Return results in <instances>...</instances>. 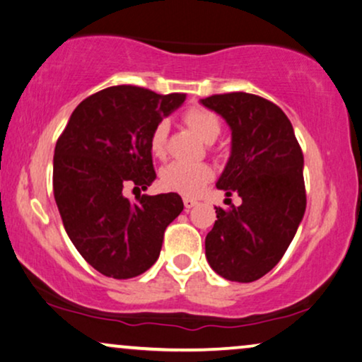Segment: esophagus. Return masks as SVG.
<instances>
[{"label":"esophagus","instance_id":"esophagus-1","mask_svg":"<svg viewBox=\"0 0 362 362\" xmlns=\"http://www.w3.org/2000/svg\"><path fill=\"white\" fill-rule=\"evenodd\" d=\"M195 205H197V200L189 199V197H185V199H184V206H185L187 211H189L190 209H194Z\"/></svg>","mask_w":362,"mask_h":362}]
</instances>
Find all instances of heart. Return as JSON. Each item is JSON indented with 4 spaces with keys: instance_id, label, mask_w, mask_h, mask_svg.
<instances>
[{
    "instance_id": "b5f03b06",
    "label": "heart",
    "mask_w": 362,
    "mask_h": 362,
    "mask_svg": "<svg viewBox=\"0 0 362 362\" xmlns=\"http://www.w3.org/2000/svg\"><path fill=\"white\" fill-rule=\"evenodd\" d=\"M185 124L206 144L215 142L221 132L218 115L202 107H190L184 114ZM167 120H160L151 134V151L156 157L162 158L167 153ZM214 178L210 165L202 162H170L162 168L160 182L163 189L177 192L182 195H197Z\"/></svg>"
}]
</instances>
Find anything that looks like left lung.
I'll return each mask as SVG.
<instances>
[{"instance_id":"left-lung-1","label":"left lung","mask_w":362,"mask_h":362,"mask_svg":"<svg viewBox=\"0 0 362 362\" xmlns=\"http://www.w3.org/2000/svg\"><path fill=\"white\" fill-rule=\"evenodd\" d=\"M200 103L231 131L230 158L216 189L242 199L240 206H215L206 259L225 279L252 283L276 267L305 215L301 147L286 114L259 95L216 94Z\"/></svg>"}]
</instances>
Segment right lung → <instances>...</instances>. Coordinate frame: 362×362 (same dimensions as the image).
<instances>
[{
	"instance_id": "right-lung-1",
	"label": "right lung",
	"mask_w": 362,
	"mask_h": 362,
	"mask_svg": "<svg viewBox=\"0 0 362 362\" xmlns=\"http://www.w3.org/2000/svg\"><path fill=\"white\" fill-rule=\"evenodd\" d=\"M185 94L112 86L84 99L57 139L52 189L67 237L104 276L134 278L160 255L163 231L184 210L177 194L136 195L156 180L151 134Z\"/></svg>"
}]
</instances>
